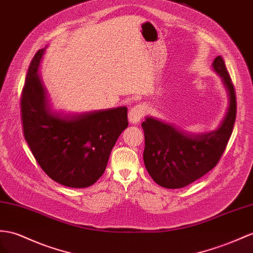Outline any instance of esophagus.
<instances>
[{"label":"esophagus","mask_w":253,"mask_h":253,"mask_svg":"<svg viewBox=\"0 0 253 253\" xmlns=\"http://www.w3.org/2000/svg\"><path fill=\"white\" fill-rule=\"evenodd\" d=\"M144 108L142 106H137L130 109V111L128 113V120L131 124H138V123L141 121V119L143 118L144 115Z\"/></svg>","instance_id":"1"}]
</instances>
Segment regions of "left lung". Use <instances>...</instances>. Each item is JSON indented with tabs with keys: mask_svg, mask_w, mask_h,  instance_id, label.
I'll list each match as a JSON object with an SVG mask.
<instances>
[{
	"mask_svg": "<svg viewBox=\"0 0 253 253\" xmlns=\"http://www.w3.org/2000/svg\"><path fill=\"white\" fill-rule=\"evenodd\" d=\"M212 69L220 77L229 96V108L216 130L192 133L153 116L142 123L145 147L144 165L159 186L177 189L188 186L216 167L231 137L236 119V96L221 56Z\"/></svg>",
	"mask_w": 253,
	"mask_h": 253,
	"instance_id": "1",
	"label": "left lung"
}]
</instances>
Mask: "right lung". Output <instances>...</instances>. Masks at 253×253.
I'll list each match as a JSON object with an SVG mask.
<instances>
[{"label": "right lung", "mask_w": 253, "mask_h": 253, "mask_svg": "<svg viewBox=\"0 0 253 253\" xmlns=\"http://www.w3.org/2000/svg\"><path fill=\"white\" fill-rule=\"evenodd\" d=\"M46 48L32 60L22 90L24 138L50 178L71 188H86L105 172L116 140L127 128V108L76 114L53 111L38 74Z\"/></svg>", "instance_id": "1"}]
</instances>
